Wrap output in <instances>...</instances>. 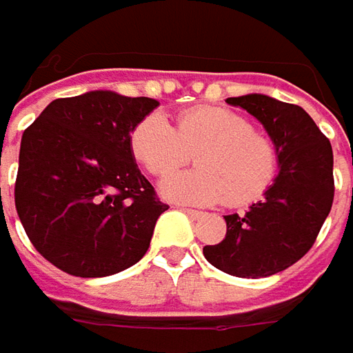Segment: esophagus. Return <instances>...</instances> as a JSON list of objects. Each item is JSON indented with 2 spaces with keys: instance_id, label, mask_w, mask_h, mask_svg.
<instances>
[{
  "instance_id": "esophagus-1",
  "label": "esophagus",
  "mask_w": 353,
  "mask_h": 353,
  "mask_svg": "<svg viewBox=\"0 0 353 353\" xmlns=\"http://www.w3.org/2000/svg\"><path fill=\"white\" fill-rule=\"evenodd\" d=\"M181 211L185 214H189L191 219H201V216H203V213H201V211H195V209H181Z\"/></svg>"
}]
</instances>
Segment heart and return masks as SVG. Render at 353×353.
Wrapping results in <instances>:
<instances>
[{"label": "heart", "mask_w": 353, "mask_h": 353, "mask_svg": "<svg viewBox=\"0 0 353 353\" xmlns=\"http://www.w3.org/2000/svg\"><path fill=\"white\" fill-rule=\"evenodd\" d=\"M132 158L150 176H168L188 164L195 170L165 177V199L189 205L225 201L240 207L263 197L279 174V146L248 117L228 107L197 105L181 109L174 127L158 113L142 117L130 130Z\"/></svg>", "instance_id": "b5f03b06"}]
</instances>
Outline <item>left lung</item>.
Listing matches in <instances>:
<instances>
[{"mask_svg": "<svg viewBox=\"0 0 353 353\" xmlns=\"http://www.w3.org/2000/svg\"><path fill=\"white\" fill-rule=\"evenodd\" d=\"M254 115L279 146V174L246 214H226V236L203 254L216 270L260 279L299 261L314 244L334 201L332 146L299 105L252 93L228 97Z\"/></svg>", "mask_w": 353, "mask_h": 353, "instance_id": "1", "label": "left lung"}]
</instances>
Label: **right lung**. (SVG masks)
I'll list each match as a JSON object with an SVG mask.
<instances>
[{"instance_id": "right-lung-1", "label": "right lung", "mask_w": 353, "mask_h": 353, "mask_svg": "<svg viewBox=\"0 0 353 353\" xmlns=\"http://www.w3.org/2000/svg\"><path fill=\"white\" fill-rule=\"evenodd\" d=\"M150 97L90 92L54 99L25 128L15 209L37 252L76 277H105L146 254L168 205L140 174L128 137Z\"/></svg>"}]
</instances>
